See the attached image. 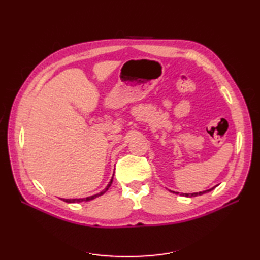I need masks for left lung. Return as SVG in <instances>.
<instances>
[{"label": "left lung", "instance_id": "obj_1", "mask_svg": "<svg viewBox=\"0 0 260 260\" xmlns=\"http://www.w3.org/2000/svg\"><path fill=\"white\" fill-rule=\"evenodd\" d=\"M214 187H215V186H214ZM214 187H212V189H210V190L202 191V192H196V193H182L181 196H183V197H190V198H192V197H197V196H202V194H204V193H207V192H210L211 190H213ZM173 193H175V192H173ZM176 194H178V192H176Z\"/></svg>", "mask_w": 260, "mask_h": 260}]
</instances>
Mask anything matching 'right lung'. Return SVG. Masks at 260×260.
Segmentation results:
<instances>
[{"instance_id":"add662e5","label":"right lung","mask_w":260,"mask_h":260,"mask_svg":"<svg viewBox=\"0 0 260 260\" xmlns=\"http://www.w3.org/2000/svg\"><path fill=\"white\" fill-rule=\"evenodd\" d=\"M112 182H113V179L110 180V182H109V184L106 186V189L105 190H103L102 192H99V193H97V194H95V196H91V197H87V198H84V199H62V200L64 201V202H68V203H76V202H82V201H89V200H92V199H95V198H97V197H99V196H103L105 192H106L108 189H109V186H110V184H112Z\"/></svg>"}]
</instances>
